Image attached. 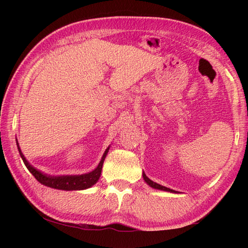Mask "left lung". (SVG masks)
<instances>
[{"label": "left lung", "instance_id": "8db88e82", "mask_svg": "<svg viewBox=\"0 0 248 248\" xmlns=\"http://www.w3.org/2000/svg\"><path fill=\"white\" fill-rule=\"evenodd\" d=\"M143 178H144L145 182H146L147 184H148L149 186L154 187V188H155V189H161V191H166V192H170V193H177L176 191H173V189H170V188H168V187H166V186H160L159 183H155V182H154L152 180H150V179L145 175V172H143Z\"/></svg>", "mask_w": 248, "mask_h": 248}]
</instances>
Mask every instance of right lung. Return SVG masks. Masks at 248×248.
<instances>
[{
	"instance_id": "right-lung-1",
	"label": "right lung",
	"mask_w": 248,
	"mask_h": 248,
	"mask_svg": "<svg viewBox=\"0 0 248 248\" xmlns=\"http://www.w3.org/2000/svg\"><path fill=\"white\" fill-rule=\"evenodd\" d=\"M17 146H18L19 154L21 157H22L26 168H28L31 175L37 179V181H39L41 184H44L46 186L56 188V189H64V191H81V189L88 188L93 186V184H96L99 180L100 175H101L103 162L109 149V147H108L107 150L104 151L102 159L100 161L98 166L91 172L83 173V175H75V176L72 175L71 176H50V175H46V173H43L39 170H37L35 167L31 166L30 163L26 161L22 152H21L18 141H17Z\"/></svg>"
}]
</instances>
